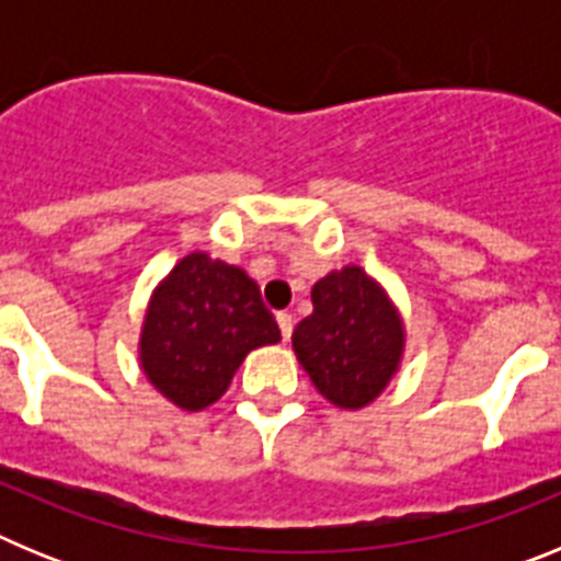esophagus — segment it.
<instances>
[{
    "label": "esophagus",
    "instance_id": "obj_1",
    "mask_svg": "<svg viewBox=\"0 0 561 561\" xmlns=\"http://www.w3.org/2000/svg\"><path fill=\"white\" fill-rule=\"evenodd\" d=\"M277 329H280V336H284V340H289L291 336V329H295V323H291V314L289 311H277Z\"/></svg>",
    "mask_w": 561,
    "mask_h": 561
}]
</instances>
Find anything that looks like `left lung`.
Listing matches in <instances>:
<instances>
[{
    "label": "left lung",
    "mask_w": 561,
    "mask_h": 561,
    "mask_svg": "<svg viewBox=\"0 0 561 561\" xmlns=\"http://www.w3.org/2000/svg\"><path fill=\"white\" fill-rule=\"evenodd\" d=\"M311 311L291 345L314 388L345 410H359L388 388L404 351L401 317L376 280L345 266L317 280Z\"/></svg>",
    "instance_id": "8db88e82"
}]
</instances>
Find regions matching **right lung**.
I'll list each match as a JSON object with an SVG mask.
<instances>
[{
    "label": "right lung",
    "instance_id": "obj_1",
    "mask_svg": "<svg viewBox=\"0 0 561 561\" xmlns=\"http://www.w3.org/2000/svg\"><path fill=\"white\" fill-rule=\"evenodd\" d=\"M280 340L244 270L191 252L157 286L140 336L148 381L182 410H205L230 388L252 348Z\"/></svg>",
    "mask_w": 561,
    "mask_h": 561
}]
</instances>
